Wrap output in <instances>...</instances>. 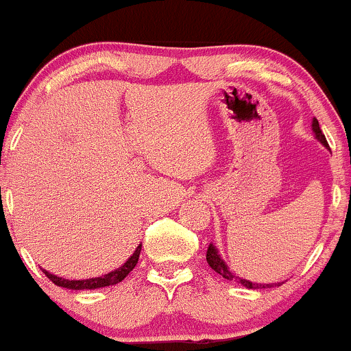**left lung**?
Returning a JSON list of instances; mask_svg holds the SVG:
<instances>
[{
	"label": "left lung",
	"mask_w": 351,
	"mask_h": 351,
	"mask_svg": "<svg viewBox=\"0 0 351 351\" xmlns=\"http://www.w3.org/2000/svg\"><path fill=\"white\" fill-rule=\"evenodd\" d=\"M312 128H313L315 136H317V139L320 141V143L324 144L325 147H328V143H326V139H325L324 132H322L320 124H318V121H317V119H313ZM206 258H207V263H208V265L212 267V270H215V271H217L219 275H222V277L226 278V280L237 282V283H240V285L247 287V289H254V290H257V289H271V287H274V285H277V287L280 285V283H267V285H265V283H254V282L245 280V278L239 277V275H235L234 271L228 270V267L226 265V262H223L222 258H220V255H219L217 249H215V247L212 245V243H210V245H208Z\"/></svg>",
	"instance_id": "left-lung-1"
}]
</instances>
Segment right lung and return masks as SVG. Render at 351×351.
<instances>
[{
  "label": "right lung",
  "instance_id": "right-lung-1",
  "mask_svg": "<svg viewBox=\"0 0 351 351\" xmlns=\"http://www.w3.org/2000/svg\"><path fill=\"white\" fill-rule=\"evenodd\" d=\"M141 247L139 245L136 249V252L131 255L128 262L124 265H121L119 269L111 271V274L104 275V277H97V278H88V280H66V278H59L56 275L49 274V271H45L46 277L49 278L54 285L62 287V289H69V290H94V289H101V287H109V285H116V283L123 282L125 277L129 275V271H132L134 267H136L137 261H139V254H141Z\"/></svg>",
  "mask_w": 351,
  "mask_h": 351
}]
</instances>
